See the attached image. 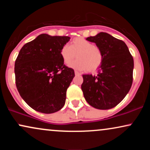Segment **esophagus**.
Listing matches in <instances>:
<instances>
[{"instance_id":"1","label":"esophagus","mask_w":150,"mask_h":150,"mask_svg":"<svg viewBox=\"0 0 150 150\" xmlns=\"http://www.w3.org/2000/svg\"><path fill=\"white\" fill-rule=\"evenodd\" d=\"M75 75H80L81 74L80 73H78V72H77V71H75Z\"/></svg>"}]
</instances>
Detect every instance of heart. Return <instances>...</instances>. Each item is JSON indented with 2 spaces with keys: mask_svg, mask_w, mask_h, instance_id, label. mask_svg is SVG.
<instances>
[{
  "mask_svg": "<svg viewBox=\"0 0 150 150\" xmlns=\"http://www.w3.org/2000/svg\"><path fill=\"white\" fill-rule=\"evenodd\" d=\"M76 54L78 59L71 63ZM60 54L65 64L71 62L70 68L80 71L97 69L103 61L101 49L84 38H76L70 42V46L65 44L62 46Z\"/></svg>",
  "mask_w": 150,
  "mask_h": 150,
  "instance_id": "b5f03b06",
  "label": "heart"
}]
</instances>
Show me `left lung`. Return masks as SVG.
I'll return each mask as SVG.
<instances>
[{
	"mask_svg": "<svg viewBox=\"0 0 150 150\" xmlns=\"http://www.w3.org/2000/svg\"><path fill=\"white\" fill-rule=\"evenodd\" d=\"M86 39L101 49L103 61L97 75H82L81 88L85 100L92 107L110 109L124 99L131 87L133 58L124 42L106 32Z\"/></svg>",
	"mask_w": 150,
	"mask_h": 150,
	"instance_id": "left-lung-1",
	"label": "left lung"
}]
</instances>
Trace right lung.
<instances>
[{
  "label": "right lung",
  "instance_id": "right-lung-1",
  "mask_svg": "<svg viewBox=\"0 0 150 150\" xmlns=\"http://www.w3.org/2000/svg\"><path fill=\"white\" fill-rule=\"evenodd\" d=\"M69 37L42 34L25 44L15 63L16 87L31 108L52 113L65 105L74 70L64 65L60 51Z\"/></svg>",
  "mask_w": 150,
  "mask_h": 150
}]
</instances>
